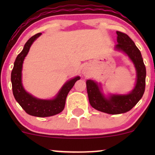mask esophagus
Here are the masks:
<instances>
[{"label": "esophagus", "mask_w": 155, "mask_h": 155, "mask_svg": "<svg viewBox=\"0 0 155 155\" xmlns=\"http://www.w3.org/2000/svg\"><path fill=\"white\" fill-rule=\"evenodd\" d=\"M84 73H85V70H84Z\"/></svg>", "instance_id": "obj_1"}]
</instances>
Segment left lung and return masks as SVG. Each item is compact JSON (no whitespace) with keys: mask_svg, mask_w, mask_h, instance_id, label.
<instances>
[{"mask_svg":"<svg viewBox=\"0 0 155 155\" xmlns=\"http://www.w3.org/2000/svg\"><path fill=\"white\" fill-rule=\"evenodd\" d=\"M116 48L123 51L134 63L137 72L135 88L128 95H114L106 98L101 93L98 85L92 80L86 81L89 101L94 108L110 114H119L129 111L137 104L145 91L146 67L141 54L133 40L125 33L117 31Z\"/></svg>","mask_w":155,"mask_h":155,"instance_id":"1","label":"left lung"}]
</instances>
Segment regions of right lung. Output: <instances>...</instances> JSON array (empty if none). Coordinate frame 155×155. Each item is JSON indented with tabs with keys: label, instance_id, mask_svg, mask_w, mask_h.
I'll use <instances>...</instances> for the list:
<instances>
[{
	"label": "right lung",
	"instance_id": "obj_1",
	"mask_svg": "<svg viewBox=\"0 0 155 155\" xmlns=\"http://www.w3.org/2000/svg\"><path fill=\"white\" fill-rule=\"evenodd\" d=\"M41 33H38L32 36L25 44L22 51L17 55L12 69L11 80L12 84V91L16 101L25 112L31 116L38 117H47L58 114L64 109L65 100L69 91L74 87L79 76L71 79L61 89L58 96L53 100H41L28 93L23 88L22 84V68L23 60L29 51L30 47L33 41Z\"/></svg>",
	"mask_w": 155,
	"mask_h": 155
}]
</instances>
